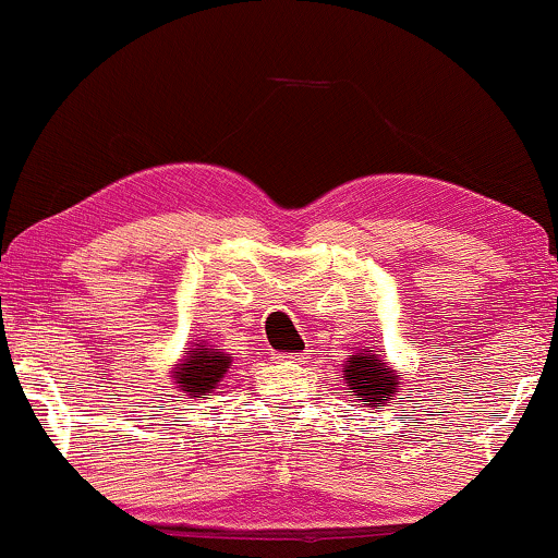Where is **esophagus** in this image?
<instances>
[{
	"label": "esophagus",
	"instance_id": "1",
	"mask_svg": "<svg viewBox=\"0 0 558 558\" xmlns=\"http://www.w3.org/2000/svg\"><path fill=\"white\" fill-rule=\"evenodd\" d=\"M283 363H306V352H288V355H280Z\"/></svg>",
	"mask_w": 558,
	"mask_h": 558
}]
</instances>
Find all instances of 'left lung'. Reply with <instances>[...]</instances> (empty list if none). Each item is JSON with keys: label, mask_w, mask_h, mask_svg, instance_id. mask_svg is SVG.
<instances>
[{"label": "left lung", "mask_w": 558, "mask_h": 558, "mask_svg": "<svg viewBox=\"0 0 558 558\" xmlns=\"http://www.w3.org/2000/svg\"><path fill=\"white\" fill-rule=\"evenodd\" d=\"M342 378L348 384L350 397L373 409H384L391 404L393 393H399L401 378L389 363H384V355L378 350H357L342 365Z\"/></svg>", "instance_id": "8db88e82"}]
</instances>
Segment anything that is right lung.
Masks as SVG:
<instances>
[{
    "mask_svg": "<svg viewBox=\"0 0 558 558\" xmlns=\"http://www.w3.org/2000/svg\"><path fill=\"white\" fill-rule=\"evenodd\" d=\"M229 365L231 355L216 350L210 342H190L172 368V380L178 384L174 389L182 391V397L187 399H206L221 384V378L227 376Z\"/></svg>",
    "mask_w": 558,
    "mask_h": 558,
    "instance_id": "add662e5",
    "label": "right lung"
}]
</instances>
